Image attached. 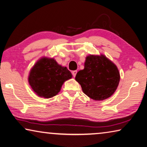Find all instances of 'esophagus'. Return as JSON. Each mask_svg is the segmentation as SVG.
Listing matches in <instances>:
<instances>
[{"label": "esophagus", "instance_id": "esophagus-1", "mask_svg": "<svg viewBox=\"0 0 147 147\" xmlns=\"http://www.w3.org/2000/svg\"><path fill=\"white\" fill-rule=\"evenodd\" d=\"M71 74H72V75H73V76H74V77H76V74H77V71H76V70L72 71V72H71Z\"/></svg>", "mask_w": 147, "mask_h": 147}]
</instances>
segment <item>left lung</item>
<instances>
[{
	"label": "left lung",
	"instance_id": "1",
	"mask_svg": "<svg viewBox=\"0 0 147 147\" xmlns=\"http://www.w3.org/2000/svg\"><path fill=\"white\" fill-rule=\"evenodd\" d=\"M76 80L86 96L94 100H103L115 92L120 73L116 65L104 55H89L86 58L85 68L78 72Z\"/></svg>",
	"mask_w": 147,
	"mask_h": 147
}]
</instances>
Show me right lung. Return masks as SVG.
<instances>
[{
    "label": "right lung",
    "instance_id": "right-lung-1",
    "mask_svg": "<svg viewBox=\"0 0 147 147\" xmlns=\"http://www.w3.org/2000/svg\"><path fill=\"white\" fill-rule=\"evenodd\" d=\"M71 77L66 67L58 64L53 59L44 57L31 69L28 82L38 96L49 98L56 96L64 81Z\"/></svg>",
    "mask_w": 147,
    "mask_h": 147
}]
</instances>
